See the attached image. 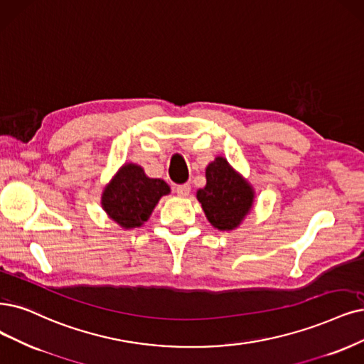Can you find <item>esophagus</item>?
Here are the masks:
<instances>
[{
  "mask_svg": "<svg viewBox=\"0 0 364 364\" xmlns=\"http://www.w3.org/2000/svg\"><path fill=\"white\" fill-rule=\"evenodd\" d=\"M175 193H177L180 198L189 196V193H191V186H189V184H180V186L175 187Z\"/></svg>",
  "mask_w": 364,
  "mask_h": 364,
  "instance_id": "34e87169",
  "label": "esophagus"
}]
</instances>
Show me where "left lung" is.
Segmentation results:
<instances>
[{"mask_svg":"<svg viewBox=\"0 0 364 364\" xmlns=\"http://www.w3.org/2000/svg\"><path fill=\"white\" fill-rule=\"evenodd\" d=\"M205 178L207 183L196 192V199L207 220L219 231L237 230L253 208L252 184L222 156L210 161Z\"/></svg>","mask_w":364,"mask_h":364,"instance_id":"1","label":"left lung"}]
</instances>
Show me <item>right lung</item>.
Listing matches in <instances>:
<instances>
[{"mask_svg": "<svg viewBox=\"0 0 364 364\" xmlns=\"http://www.w3.org/2000/svg\"><path fill=\"white\" fill-rule=\"evenodd\" d=\"M171 187L160 178H151L144 168L126 161L102 192V208L107 218L123 230L142 226L150 219L161 196L169 195Z\"/></svg>", "mask_w": 364, "mask_h": 364, "instance_id": "right-lung-1", "label": "right lung"}]
</instances>
